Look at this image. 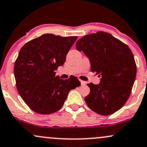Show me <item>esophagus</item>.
Listing matches in <instances>:
<instances>
[{
	"label": "esophagus",
	"mask_w": 147,
	"mask_h": 147,
	"mask_svg": "<svg viewBox=\"0 0 147 147\" xmlns=\"http://www.w3.org/2000/svg\"><path fill=\"white\" fill-rule=\"evenodd\" d=\"M80 82H81V84L82 85V86H84V85L86 84V82L83 81V80H80Z\"/></svg>",
	"instance_id": "obj_1"
}]
</instances>
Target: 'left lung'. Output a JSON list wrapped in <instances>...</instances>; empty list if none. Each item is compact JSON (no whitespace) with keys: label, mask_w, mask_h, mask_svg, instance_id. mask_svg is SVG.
Segmentation results:
<instances>
[{"label":"left lung","mask_w":147,"mask_h":147,"mask_svg":"<svg viewBox=\"0 0 147 147\" xmlns=\"http://www.w3.org/2000/svg\"><path fill=\"white\" fill-rule=\"evenodd\" d=\"M76 48L88 58L92 72L101 77L98 84H88L90 93L84 98L86 105L100 115L114 114L128 100L136 77L137 67L131 50L102 31L80 38Z\"/></svg>","instance_id":"obj_1"}]
</instances>
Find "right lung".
Returning a JSON list of instances; mask_svg holds the SVG:
<instances>
[{
	"label": "right lung",
	"mask_w": 147,
	"mask_h": 147,
	"mask_svg": "<svg viewBox=\"0 0 147 147\" xmlns=\"http://www.w3.org/2000/svg\"><path fill=\"white\" fill-rule=\"evenodd\" d=\"M77 36L44 34L30 40L20 49L14 63L17 91L35 112L49 114L63 105L70 90L80 86L76 77L63 80L56 70L64 64Z\"/></svg>",
	"instance_id": "right-lung-1"
}]
</instances>
